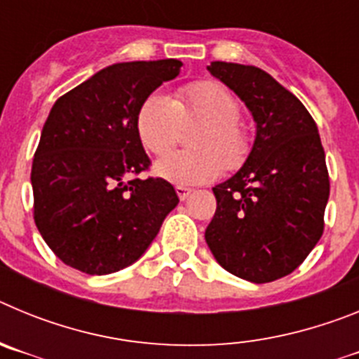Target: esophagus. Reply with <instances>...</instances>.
Returning <instances> with one entry per match:
<instances>
[{
  "label": "esophagus",
  "instance_id": "1",
  "mask_svg": "<svg viewBox=\"0 0 359 359\" xmlns=\"http://www.w3.org/2000/svg\"><path fill=\"white\" fill-rule=\"evenodd\" d=\"M176 192H177V196H180V199H182V201H185V199L192 194V189H187V187H176Z\"/></svg>",
  "mask_w": 359,
  "mask_h": 359
}]
</instances>
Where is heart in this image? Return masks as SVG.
I'll use <instances>...</instances> for the list:
<instances>
[{
    "label": "heart",
    "mask_w": 359,
    "mask_h": 359,
    "mask_svg": "<svg viewBox=\"0 0 359 359\" xmlns=\"http://www.w3.org/2000/svg\"><path fill=\"white\" fill-rule=\"evenodd\" d=\"M236 95L217 81H198L177 90L176 98L154 93L142 104L136 129L142 144L154 156L169 154L180 142L182 126L201 122L192 138V151L163 158L156 165L161 177L177 187L212 182L221 170H237L248 160L252 136L239 120Z\"/></svg>",
    "instance_id": "1"
}]
</instances>
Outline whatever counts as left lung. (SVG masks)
<instances>
[{
	"instance_id": "8db88e82",
	"label": "left lung",
	"mask_w": 359,
	"mask_h": 359,
	"mask_svg": "<svg viewBox=\"0 0 359 359\" xmlns=\"http://www.w3.org/2000/svg\"><path fill=\"white\" fill-rule=\"evenodd\" d=\"M208 72L252 111L248 160L221 185L205 239L236 277L264 284L306 261L323 233L329 172L318 128L304 104L255 66L215 61Z\"/></svg>"
}]
</instances>
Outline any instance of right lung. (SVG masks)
I'll list each match as a JSON object with an SVG mask.
<instances>
[{"instance_id": "1", "label": "right lung", "mask_w": 359, "mask_h": 359, "mask_svg": "<svg viewBox=\"0 0 359 359\" xmlns=\"http://www.w3.org/2000/svg\"><path fill=\"white\" fill-rule=\"evenodd\" d=\"M182 61L118 62L57 98L32 163L34 221L65 264L115 273L144 255L180 203L151 167L136 116Z\"/></svg>"}]
</instances>
